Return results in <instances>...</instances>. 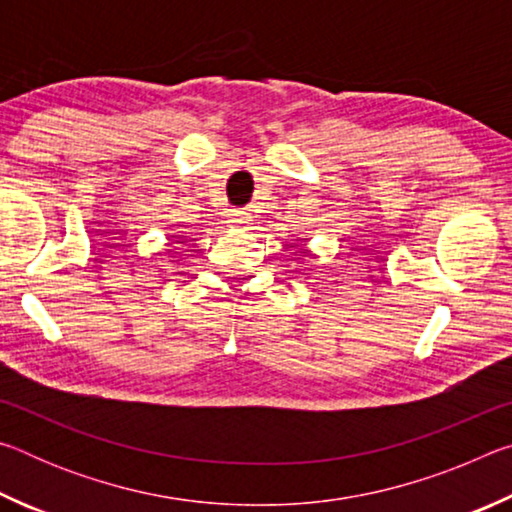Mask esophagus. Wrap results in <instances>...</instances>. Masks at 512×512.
I'll list each match as a JSON object with an SVG mask.
<instances>
[{
    "label": "esophagus",
    "mask_w": 512,
    "mask_h": 512,
    "mask_svg": "<svg viewBox=\"0 0 512 512\" xmlns=\"http://www.w3.org/2000/svg\"><path fill=\"white\" fill-rule=\"evenodd\" d=\"M250 221V216L246 214V212H239V210H235L230 214V223H235V225H246Z\"/></svg>",
    "instance_id": "34e87169"
}]
</instances>
